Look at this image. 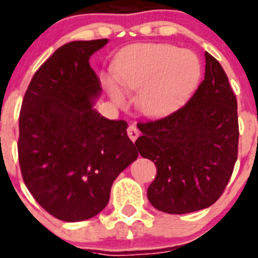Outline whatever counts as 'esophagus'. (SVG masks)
<instances>
[{"label":"esophagus","mask_w":258,"mask_h":258,"mask_svg":"<svg viewBox=\"0 0 258 258\" xmlns=\"http://www.w3.org/2000/svg\"><path fill=\"white\" fill-rule=\"evenodd\" d=\"M127 135H128V137L131 139L132 142H135L137 140V137L140 136V131L137 130L136 126H134V124H131V126L127 128Z\"/></svg>","instance_id":"obj_1"}]
</instances>
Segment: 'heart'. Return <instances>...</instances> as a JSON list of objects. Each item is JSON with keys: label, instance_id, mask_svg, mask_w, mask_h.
<instances>
[{"label": "heart", "instance_id": "b5f03b06", "mask_svg": "<svg viewBox=\"0 0 258 258\" xmlns=\"http://www.w3.org/2000/svg\"><path fill=\"white\" fill-rule=\"evenodd\" d=\"M112 74L124 93L137 96L145 116L172 112L192 92L201 77V63L194 52L163 43H139L124 49L112 64ZM106 87L117 105L126 97L112 80Z\"/></svg>", "mask_w": 258, "mask_h": 258}]
</instances>
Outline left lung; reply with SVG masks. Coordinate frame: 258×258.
Here are the masks:
<instances>
[{
    "mask_svg": "<svg viewBox=\"0 0 258 258\" xmlns=\"http://www.w3.org/2000/svg\"><path fill=\"white\" fill-rule=\"evenodd\" d=\"M205 80L188 102L157 121L139 123L142 157L157 167L147 197L171 215L215 204L225 191L238 152L237 101L220 62L205 52Z\"/></svg>",
    "mask_w": 258,
    "mask_h": 258,
    "instance_id": "1",
    "label": "left lung"
}]
</instances>
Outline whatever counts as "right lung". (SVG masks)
<instances>
[{
    "mask_svg": "<svg viewBox=\"0 0 258 258\" xmlns=\"http://www.w3.org/2000/svg\"><path fill=\"white\" fill-rule=\"evenodd\" d=\"M107 42L74 41L56 49L33 75L21 106L23 181L40 206L66 222L105 209L113 181L139 156L127 122L93 108L102 88L88 61Z\"/></svg>",
    "mask_w": 258,
    "mask_h": 258,
    "instance_id": "1",
    "label": "right lung"
}]
</instances>
